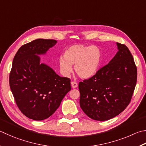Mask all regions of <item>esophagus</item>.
I'll return each mask as SVG.
<instances>
[{"mask_svg": "<svg viewBox=\"0 0 146 146\" xmlns=\"http://www.w3.org/2000/svg\"><path fill=\"white\" fill-rule=\"evenodd\" d=\"M71 86H72L73 88H76V87L78 86V83L76 82H75V81L71 82Z\"/></svg>", "mask_w": 146, "mask_h": 146, "instance_id": "obj_1", "label": "esophagus"}]
</instances>
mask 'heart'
I'll return each instance as SVG.
<instances>
[{
  "label": "heart",
  "instance_id": "b5f03b06",
  "mask_svg": "<svg viewBox=\"0 0 146 146\" xmlns=\"http://www.w3.org/2000/svg\"><path fill=\"white\" fill-rule=\"evenodd\" d=\"M102 61V53L96 46L73 44L66 50L64 55L59 57L60 71L63 75L68 76L72 71V66L82 78L94 75L98 70Z\"/></svg>",
  "mask_w": 146,
  "mask_h": 146
}]
</instances>
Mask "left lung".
I'll use <instances>...</instances> for the list:
<instances>
[{
  "mask_svg": "<svg viewBox=\"0 0 146 146\" xmlns=\"http://www.w3.org/2000/svg\"><path fill=\"white\" fill-rule=\"evenodd\" d=\"M117 45L119 51L108 64L78 84L80 107L94 120L119 115L130 103L135 88L137 70L133 56L125 44Z\"/></svg>",
  "mask_w": 146,
  "mask_h": 146,
  "instance_id": "1",
  "label": "left lung"
}]
</instances>
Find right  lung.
<instances>
[{
  "label": "right lung",
  "mask_w": 146,
  "mask_h": 146,
  "mask_svg": "<svg viewBox=\"0 0 146 146\" xmlns=\"http://www.w3.org/2000/svg\"><path fill=\"white\" fill-rule=\"evenodd\" d=\"M57 42L36 39L21 46L13 59L10 88L20 110L33 120L51 116L71 89L70 78L60 77L49 66L40 64L36 55L45 54Z\"/></svg>",
  "instance_id": "right-lung-1"
}]
</instances>
